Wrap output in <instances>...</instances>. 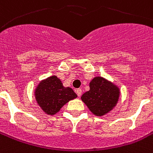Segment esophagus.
Listing matches in <instances>:
<instances>
[{
  "instance_id": "esophagus-1",
  "label": "esophagus",
  "mask_w": 153,
  "mask_h": 153,
  "mask_svg": "<svg viewBox=\"0 0 153 153\" xmlns=\"http://www.w3.org/2000/svg\"><path fill=\"white\" fill-rule=\"evenodd\" d=\"M75 92H76L78 97H80L81 95H82V89H77L76 90H75Z\"/></svg>"
}]
</instances>
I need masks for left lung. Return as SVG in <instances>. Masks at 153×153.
Segmentation results:
<instances>
[{"label": "left lung", "mask_w": 153, "mask_h": 153, "mask_svg": "<svg viewBox=\"0 0 153 153\" xmlns=\"http://www.w3.org/2000/svg\"><path fill=\"white\" fill-rule=\"evenodd\" d=\"M89 90L82 94V100L95 115L101 116L116 105L120 89L101 77H95L89 83Z\"/></svg>", "instance_id": "8db88e82"}]
</instances>
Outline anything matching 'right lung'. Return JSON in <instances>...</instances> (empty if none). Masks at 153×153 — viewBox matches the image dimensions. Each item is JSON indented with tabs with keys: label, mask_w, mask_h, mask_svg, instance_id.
I'll use <instances>...</instances> for the list:
<instances>
[{
	"label": "right lung",
	"mask_w": 153,
	"mask_h": 153,
	"mask_svg": "<svg viewBox=\"0 0 153 153\" xmlns=\"http://www.w3.org/2000/svg\"><path fill=\"white\" fill-rule=\"evenodd\" d=\"M35 98L38 105L48 115H55L62 107L77 97L70 87H64L56 76L42 80L35 89Z\"/></svg>",
	"instance_id": "obj_1"
}]
</instances>
